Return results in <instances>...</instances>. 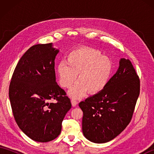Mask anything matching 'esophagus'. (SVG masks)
<instances>
[{
    "label": "esophagus",
    "mask_w": 154,
    "mask_h": 154,
    "mask_svg": "<svg viewBox=\"0 0 154 154\" xmlns=\"http://www.w3.org/2000/svg\"><path fill=\"white\" fill-rule=\"evenodd\" d=\"M71 104L73 106H77V105L78 104V102L75 99H71Z\"/></svg>",
    "instance_id": "1"
}]
</instances>
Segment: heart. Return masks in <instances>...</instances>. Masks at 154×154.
I'll use <instances>...</instances> for the list:
<instances>
[{
	"mask_svg": "<svg viewBox=\"0 0 154 154\" xmlns=\"http://www.w3.org/2000/svg\"><path fill=\"white\" fill-rule=\"evenodd\" d=\"M112 72L110 60L92 48H81L67 55L57 67V75L60 85L68 89L76 80L79 81L71 88L69 94L79 98L89 92L96 94L104 89Z\"/></svg>",
	"mask_w": 154,
	"mask_h": 154,
	"instance_id": "heart-1",
	"label": "heart"
}]
</instances>
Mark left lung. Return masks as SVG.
Here are the masks:
<instances>
[{"label": "left lung", "mask_w": 154, "mask_h": 154, "mask_svg": "<svg viewBox=\"0 0 154 154\" xmlns=\"http://www.w3.org/2000/svg\"><path fill=\"white\" fill-rule=\"evenodd\" d=\"M140 94V79L128 59L121 58L116 73L99 93L79 103L82 131L89 141L106 143L128 125Z\"/></svg>", "instance_id": "1"}]
</instances>
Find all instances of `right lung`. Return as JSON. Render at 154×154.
I'll return each instance as SVG.
<instances>
[{
    "label": "right lung",
    "mask_w": 154,
    "mask_h": 154,
    "mask_svg": "<svg viewBox=\"0 0 154 154\" xmlns=\"http://www.w3.org/2000/svg\"><path fill=\"white\" fill-rule=\"evenodd\" d=\"M53 44L32 46L20 59L9 87L14 119L26 135L48 142L60 134L61 124L71 108L70 99L55 81ZM56 100L57 103H49Z\"/></svg>",
    "instance_id": "add662e5"
}]
</instances>
